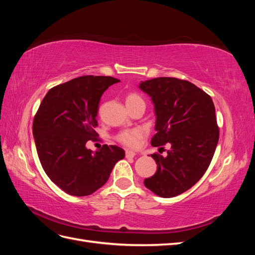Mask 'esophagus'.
<instances>
[{
  "label": "esophagus",
  "mask_w": 255,
  "mask_h": 255,
  "mask_svg": "<svg viewBox=\"0 0 255 255\" xmlns=\"http://www.w3.org/2000/svg\"><path fill=\"white\" fill-rule=\"evenodd\" d=\"M135 155H136V153L133 152V151H130V150H127V151H126V157H128V158L134 157Z\"/></svg>",
  "instance_id": "34e87169"
}]
</instances>
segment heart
Instances as JSON below:
<instances>
[{"label":"heart","mask_w":255,"mask_h":255,"mask_svg":"<svg viewBox=\"0 0 255 255\" xmlns=\"http://www.w3.org/2000/svg\"><path fill=\"white\" fill-rule=\"evenodd\" d=\"M127 106L129 107L132 105H135L137 103H143L142 98L137 94V92H129L126 98ZM142 137V133L140 129L133 128V129H126L120 132L117 136H116V140L122 145L127 146V148H135L138 144Z\"/></svg>","instance_id":"1"}]
</instances>
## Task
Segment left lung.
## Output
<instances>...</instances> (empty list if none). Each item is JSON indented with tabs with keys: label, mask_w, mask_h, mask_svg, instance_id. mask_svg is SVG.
<instances>
[{
	"label": "left lung",
	"mask_w": 255,
	"mask_h": 255,
	"mask_svg": "<svg viewBox=\"0 0 255 255\" xmlns=\"http://www.w3.org/2000/svg\"><path fill=\"white\" fill-rule=\"evenodd\" d=\"M139 87L154 103L156 134L153 146L170 143L167 156L152 154L157 170L143 181L161 198L179 196L201 179L210 166L219 140V128L210 95L195 84L176 78H156Z\"/></svg>",
	"instance_id": "8db88e82"
}]
</instances>
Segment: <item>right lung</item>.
I'll return each mask as SVG.
<instances>
[{"mask_svg":"<svg viewBox=\"0 0 255 255\" xmlns=\"http://www.w3.org/2000/svg\"><path fill=\"white\" fill-rule=\"evenodd\" d=\"M119 80L112 76L84 75L51 88L33 122L38 157L50 180L67 194H94L109 180L125 150L103 144L95 153L86 148L97 141L100 98Z\"/></svg>","mask_w":255,"mask_h":255,"instance_id":"obj_1","label":"right lung"}]
</instances>
